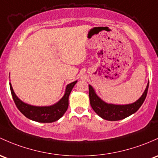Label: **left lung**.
<instances>
[{
  "label": "left lung",
  "instance_id": "obj_1",
  "mask_svg": "<svg viewBox=\"0 0 158 158\" xmlns=\"http://www.w3.org/2000/svg\"><path fill=\"white\" fill-rule=\"evenodd\" d=\"M148 84V83L145 92L140 98L132 104H125V105H117V104H107L104 102L96 94L92 86L89 85V94L91 106L94 112L101 118L109 121L120 120L135 113L142 105L147 96Z\"/></svg>",
  "mask_w": 158,
  "mask_h": 158
}]
</instances>
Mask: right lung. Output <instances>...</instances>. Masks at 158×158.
Here are the masks:
<instances>
[{
	"label": "right lung",
	"mask_w": 158,
	"mask_h": 158,
	"mask_svg": "<svg viewBox=\"0 0 158 158\" xmlns=\"http://www.w3.org/2000/svg\"><path fill=\"white\" fill-rule=\"evenodd\" d=\"M76 82L77 81H75L66 85L65 94L58 102L51 106L44 107L32 106L26 104L16 95L10 83V88L16 107L25 117L39 123H53L61 118L65 114L69 106V96Z\"/></svg>",
	"instance_id": "1"
}]
</instances>
